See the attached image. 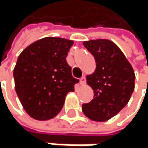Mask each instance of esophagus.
Returning a JSON list of instances; mask_svg holds the SVG:
<instances>
[{"instance_id": "esophagus-1", "label": "esophagus", "mask_w": 148, "mask_h": 148, "mask_svg": "<svg viewBox=\"0 0 148 148\" xmlns=\"http://www.w3.org/2000/svg\"><path fill=\"white\" fill-rule=\"evenodd\" d=\"M85 82H86V77H85V76H82V77L80 79V84H81V85H84Z\"/></svg>"}]
</instances>
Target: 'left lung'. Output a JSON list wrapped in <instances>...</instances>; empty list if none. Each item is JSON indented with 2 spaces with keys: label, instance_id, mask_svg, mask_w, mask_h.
Returning a JSON list of instances; mask_svg holds the SVG:
<instances>
[{
  "label": "left lung",
  "instance_id": "left-lung-1",
  "mask_svg": "<svg viewBox=\"0 0 148 148\" xmlns=\"http://www.w3.org/2000/svg\"><path fill=\"white\" fill-rule=\"evenodd\" d=\"M93 55L96 70L87 75V83L94 91L93 99L82 105L89 119L105 122L116 115L128 104L135 88V73L122 50L106 39L83 42Z\"/></svg>",
  "mask_w": 148,
  "mask_h": 148
}]
</instances>
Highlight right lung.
I'll return each mask as SVG.
<instances>
[{
  "instance_id": "obj_1",
  "label": "right lung",
  "mask_w": 148,
  "mask_h": 148,
  "mask_svg": "<svg viewBox=\"0 0 148 148\" xmlns=\"http://www.w3.org/2000/svg\"><path fill=\"white\" fill-rule=\"evenodd\" d=\"M73 41L45 37L26 47L18 56L13 75L15 90L25 112L38 121L54 118L66 96L79 80L72 76L66 56Z\"/></svg>"
}]
</instances>
